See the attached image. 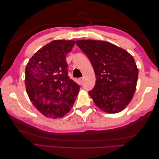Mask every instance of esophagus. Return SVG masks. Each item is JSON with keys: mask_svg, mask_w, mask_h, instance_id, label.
Instances as JSON below:
<instances>
[{"mask_svg": "<svg viewBox=\"0 0 159 159\" xmlns=\"http://www.w3.org/2000/svg\"><path fill=\"white\" fill-rule=\"evenodd\" d=\"M79 81H80V83H83V77H81V78H79Z\"/></svg>", "mask_w": 159, "mask_h": 159, "instance_id": "esophagus-1", "label": "esophagus"}]
</instances>
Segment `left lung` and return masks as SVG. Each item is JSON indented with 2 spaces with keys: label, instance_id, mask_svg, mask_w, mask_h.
<instances>
[{
  "label": "left lung",
  "instance_id": "left-lung-1",
  "mask_svg": "<svg viewBox=\"0 0 159 159\" xmlns=\"http://www.w3.org/2000/svg\"><path fill=\"white\" fill-rule=\"evenodd\" d=\"M76 45L88 57L96 76L89 92L100 109L116 113L126 107L135 92L138 69L126 50L107 42L78 40Z\"/></svg>",
  "mask_w": 159,
  "mask_h": 159
}]
</instances>
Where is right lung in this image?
<instances>
[{
    "label": "right lung",
    "mask_w": 159,
    "mask_h": 159,
    "mask_svg": "<svg viewBox=\"0 0 159 159\" xmlns=\"http://www.w3.org/2000/svg\"><path fill=\"white\" fill-rule=\"evenodd\" d=\"M75 42L58 39L47 43L35 53L26 65V92L43 116L57 119L68 113L80 85L68 76L66 55Z\"/></svg>",
    "instance_id": "right-lung-1"
}]
</instances>
